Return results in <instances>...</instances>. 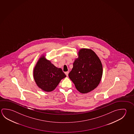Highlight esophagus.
I'll return each instance as SVG.
<instances>
[{
  "mask_svg": "<svg viewBox=\"0 0 134 134\" xmlns=\"http://www.w3.org/2000/svg\"><path fill=\"white\" fill-rule=\"evenodd\" d=\"M65 74H66V75L67 76H68V74H69V71H66V72H65Z\"/></svg>",
  "mask_w": 134,
  "mask_h": 134,
  "instance_id": "1",
  "label": "esophagus"
}]
</instances>
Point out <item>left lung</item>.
Listing matches in <instances>:
<instances>
[{
    "instance_id": "1",
    "label": "left lung",
    "mask_w": 134,
    "mask_h": 134,
    "mask_svg": "<svg viewBox=\"0 0 134 134\" xmlns=\"http://www.w3.org/2000/svg\"><path fill=\"white\" fill-rule=\"evenodd\" d=\"M78 55L68 75L76 89L85 94L98 86L103 75V66L98 57L92 50L83 48Z\"/></svg>"
}]
</instances>
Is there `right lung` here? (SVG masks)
Wrapping results in <instances>:
<instances>
[{"mask_svg":"<svg viewBox=\"0 0 134 134\" xmlns=\"http://www.w3.org/2000/svg\"><path fill=\"white\" fill-rule=\"evenodd\" d=\"M33 76L38 87L46 92L54 90L61 80L66 77L61 68L56 67L44 56L36 65Z\"/></svg>","mask_w":134,"mask_h":134,"instance_id":"right-lung-1","label":"right lung"}]
</instances>
